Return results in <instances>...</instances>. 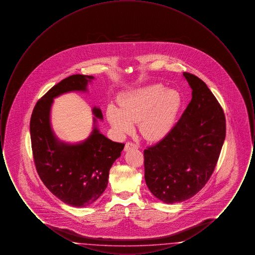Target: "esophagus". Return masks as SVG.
Here are the masks:
<instances>
[{
  "instance_id": "1",
  "label": "esophagus",
  "mask_w": 255,
  "mask_h": 255,
  "mask_svg": "<svg viewBox=\"0 0 255 255\" xmlns=\"http://www.w3.org/2000/svg\"><path fill=\"white\" fill-rule=\"evenodd\" d=\"M138 148V146L135 145L134 143H132V142H127L126 144H125V147H124V151H129V150H132V149H137Z\"/></svg>"
}]
</instances>
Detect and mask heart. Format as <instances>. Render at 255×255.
Returning <instances> with one entry per match:
<instances>
[{"label":"heart","instance_id":"b5f03b06","mask_svg":"<svg viewBox=\"0 0 255 255\" xmlns=\"http://www.w3.org/2000/svg\"><path fill=\"white\" fill-rule=\"evenodd\" d=\"M182 104L180 94L158 84L135 89L122 97L121 108L111 105L107 118L121 134L133 131L138 123L140 133L148 140L164 137L173 128Z\"/></svg>","mask_w":255,"mask_h":255}]
</instances>
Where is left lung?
Instances as JSON below:
<instances>
[{
  "mask_svg": "<svg viewBox=\"0 0 255 255\" xmlns=\"http://www.w3.org/2000/svg\"><path fill=\"white\" fill-rule=\"evenodd\" d=\"M192 98L163 139L144 150L146 184L159 201L172 205L197 194L209 180L226 137V118L206 83L182 74Z\"/></svg>",
  "mask_w": 255,
  "mask_h": 255,
  "instance_id": "1",
  "label": "left lung"
}]
</instances>
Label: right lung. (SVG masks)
<instances>
[{"label": "right lung", "mask_w": 255, "mask_h": 255, "mask_svg": "<svg viewBox=\"0 0 255 255\" xmlns=\"http://www.w3.org/2000/svg\"><path fill=\"white\" fill-rule=\"evenodd\" d=\"M92 75L73 74L42 97L30 119L31 147L38 175L49 191L63 203L90 206L105 191L113 163L121 157L123 143L114 142L100 133L97 121L103 120L99 107H94V128L85 140L69 143L60 140L50 123L53 99L71 92H88Z\"/></svg>", "instance_id": "1"}]
</instances>
